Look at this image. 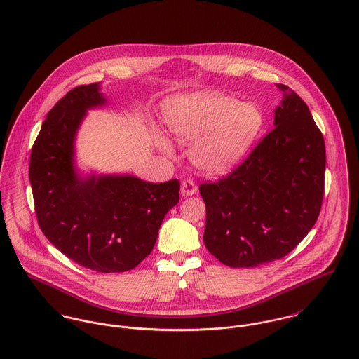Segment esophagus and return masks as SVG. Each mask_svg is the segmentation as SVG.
<instances>
[{"mask_svg": "<svg viewBox=\"0 0 359 359\" xmlns=\"http://www.w3.org/2000/svg\"><path fill=\"white\" fill-rule=\"evenodd\" d=\"M197 193V184L193 182V180H186L182 183V187H180V194L183 197H191Z\"/></svg>", "mask_w": 359, "mask_h": 359, "instance_id": "obj_1", "label": "esophagus"}]
</instances>
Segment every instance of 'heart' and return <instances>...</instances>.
I'll use <instances>...</instances> for the list:
<instances>
[{"mask_svg":"<svg viewBox=\"0 0 359 359\" xmlns=\"http://www.w3.org/2000/svg\"><path fill=\"white\" fill-rule=\"evenodd\" d=\"M163 118L179 143L196 142L190 160L209 176L234 169L250 151L264 126V114L256 103H239L216 92H194L168 100ZM157 146L165 156H175L173 146L165 136H157Z\"/></svg>","mask_w":359,"mask_h":359,"instance_id":"1","label":"heart"}]
</instances>
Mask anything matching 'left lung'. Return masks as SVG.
I'll use <instances>...</instances> for the list:
<instances>
[{
    "label": "left lung",
    "instance_id": "8db88e82",
    "mask_svg": "<svg viewBox=\"0 0 359 359\" xmlns=\"http://www.w3.org/2000/svg\"><path fill=\"white\" fill-rule=\"evenodd\" d=\"M274 129L217 183L199 186L206 206L203 242L229 267L282 259L318 219L325 142L307 104L285 85Z\"/></svg>",
    "mask_w": 359,
    "mask_h": 359
}]
</instances>
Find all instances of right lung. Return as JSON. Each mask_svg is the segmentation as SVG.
<instances>
[{
    "instance_id": "obj_1",
    "label": "right lung",
    "mask_w": 359,
    "mask_h": 359,
    "mask_svg": "<svg viewBox=\"0 0 359 359\" xmlns=\"http://www.w3.org/2000/svg\"><path fill=\"white\" fill-rule=\"evenodd\" d=\"M107 104L99 82L62 97L41 126L29 177L39 224L49 242L85 269L123 273L151 253L163 217L179 202L180 183L80 170L81 123L89 110Z\"/></svg>"
}]
</instances>
